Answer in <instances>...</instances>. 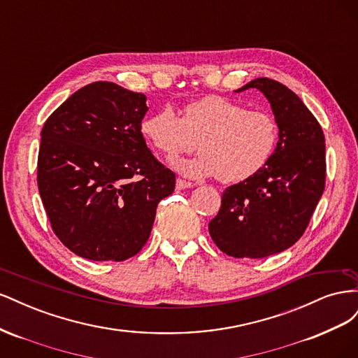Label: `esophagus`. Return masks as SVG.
Returning <instances> with one entry per match:
<instances>
[{
  "mask_svg": "<svg viewBox=\"0 0 358 358\" xmlns=\"http://www.w3.org/2000/svg\"><path fill=\"white\" fill-rule=\"evenodd\" d=\"M194 183L188 182V180H183V179H178L176 180V188L178 189H185V188H192Z\"/></svg>",
  "mask_w": 358,
  "mask_h": 358,
  "instance_id": "esophagus-1",
  "label": "esophagus"
}]
</instances>
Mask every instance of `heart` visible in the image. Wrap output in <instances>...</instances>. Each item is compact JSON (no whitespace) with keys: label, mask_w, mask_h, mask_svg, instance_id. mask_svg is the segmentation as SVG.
Here are the masks:
<instances>
[{"label":"heart","mask_w":358,"mask_h":358,"mask_svg":"<svg viewBox=\"0 0 358 358\" xmlns=\"http://www.w3.org/2000/svg\"><path fill=\"white\" fill-rule=\"evenodd\" d=\"M146 142L167 157L189 152L194 158L173 161L180 175L191 179L216 176L224 183L254 176L272 157L278 143L275 117L221 95H208L183 107L182 116L162 106L140 122Z\"/></svg>","instance_id":"b5f03b06"}]
</instances>
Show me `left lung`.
<instances>
[{"instance_id": "left-lung-1", "label": "left lung", "mask_w": 358, "mask_h": 358, "mask_svg": "<svg viewBox=\"0 0 358 358\" xmlns=\"http://www.w3.org/2000/svg\"><path fill=\"white\" fill-rule=\"evenodd\" d=\"M249 88L268 100L279 140L262 170L224 191L209 233L227 255L264 258L285 251L305 233L324 192L326 143L317 117L285 85L258 78L236 92Z\"/></svg>"}]
</instances>
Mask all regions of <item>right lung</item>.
Masks as SVG:
<instances>
[{"mask_svg":"<svg viewBox=\"0 0 358 358\" xmlns=\"http://www.w3.org/2000/svg\"><path fill=\"white\" fill-rule=\"evenodd\" d=\"M146 96L112 82L76 91L41 129L37 183L52 230L76 255L124 262L148 242L176 176L140 133Z\"/></svg>","mask_w":358,"mask_h":358,"instance_id":"right-lung-1","label":"right lung"}]
</instances>
